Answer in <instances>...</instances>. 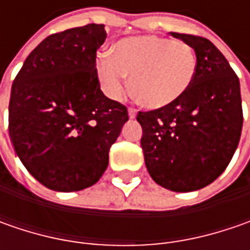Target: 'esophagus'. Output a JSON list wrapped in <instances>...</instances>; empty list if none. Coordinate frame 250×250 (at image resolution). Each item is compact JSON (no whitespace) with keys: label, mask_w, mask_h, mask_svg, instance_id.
<instances>
[{"label":"esophagus","mask_w":250,"mask_h":250,"mask_svg":"<svg viewBox=\"0 0 250 250\" xmlns=\"http://www.w3.org/2000/svg\"><path fill=\"white\" fill-rule=\"evenodd\" d=\"M136 112H138V111H136V108H133V107H129V108H128L129 118H135V117H136Z\"/></svg>","instance_id":"1"}]
</instances>
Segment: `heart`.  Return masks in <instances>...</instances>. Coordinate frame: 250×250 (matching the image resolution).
<instances>
[{"label": "heart", "mask_w": 250, "mask_h": 250, "mask_svg": "<svg viewBox=\"0 0 250 250\" xmlns=\"http://www.w3.org/2000/svg\"><path fill=\"white\" fill-rule=\"evenodd\" d=\"M197 60L190 44L159 36H136L120 40L110 57L97 60L103 90L120 100L130 89L149 108H163L179 100L195 79Z\"/></svg>", "instance_id": "obj_1"}]
</instances>
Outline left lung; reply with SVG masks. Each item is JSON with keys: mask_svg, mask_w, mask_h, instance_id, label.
Masks as SVG:
<instances>
[{"mask_svg": "<svg viewBox=\"0 0 250 250\" xmlns=\"http://www.w3.org/2000/svg\"><path fill=\"white\" fill-rule=\"evenodd\" d=\"M195 50L196 75L175 103L139 111L142 150L150 177L174 192H192L220 177L235 153L244 114L239 79L210 40L171 32Z\"/></svg>", "mask_w": 250, "mask_h": 250, "instance_id": "obj_1", "label": "left lung"}]
</instances>
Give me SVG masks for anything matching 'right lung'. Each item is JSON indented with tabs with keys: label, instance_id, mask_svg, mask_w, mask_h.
<instances>
[{
	"label": "right lung",
	"instance_id": "add662e5",
	"mask_svg": "<svg viewBox=\"0 0 250 250\" xmlns=\"http://www.w3.org/2000/svg\"><path fill=\"white\" fill-rule=\"evenodd\" d=\"M105 37L96 23L51 34L12 83L9 136L26 169L48 189L94 185L129 120L128 108L100 90L96 55Z\"/></svg>",
	"mask_w": 250,
	"mask_h": 250
}]
</instances>
